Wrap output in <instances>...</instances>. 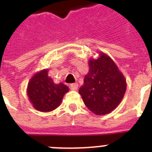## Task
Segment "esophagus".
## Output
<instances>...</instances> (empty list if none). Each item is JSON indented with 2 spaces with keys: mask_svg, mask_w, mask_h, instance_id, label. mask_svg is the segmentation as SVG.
<instances>
[{
  "mask_svg": "<svg viewBox=\"0 0 152 152\" xmlns=\"http://www.w3.org/2000/svg\"><path fill=\"white\" fill-rule=\"evenodd\" d=\"M71 88L72 90H76L77 88H78V83H71V85H70Z\"/></svg>",
  "mask_w": 152,
  "mask_h": 152,
  "instance_id": "1",
  "label": "esophagus"
}]
</instances>
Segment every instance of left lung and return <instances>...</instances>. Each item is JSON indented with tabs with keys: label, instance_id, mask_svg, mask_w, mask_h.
<instances>
[{
	"label": "left lung",
	"instance_id": "obj_1",
	"mask_svg": "<svg viewBox=\"0 0 152 152\" xmlns=\"http://www.w3.org/2000/svg\"><path fill=\"white\" fill-rule=\"evenodd\" d=\"M89 60V72L79 93L86 106L97 115L110 113L126 91V80L113 60L103 53Z\"/></svg>",
	"mask_w": 152,
	"mask_h": 152
}]
</instances>
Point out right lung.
I'll list each match as a JSON object with an SVG mask.
<instances>
[{
	"label": "right lung",
	"instance_id": "right-lung-1",
	"mask_svg": "<svg viewBox=\"0 0 152 152\" xmlns=\"http://www.w3.org/2000/svg\"><path fill=\"white\" fill-rule=\"evenodd\" d=\"M27 95L33 107L41 112H50L58 107L69 88L64 83H54L43 69L32 76L27 85Z\"/></svg>",
	"mask_w": 152,
	"mask_h": 152
}]
</instances>
